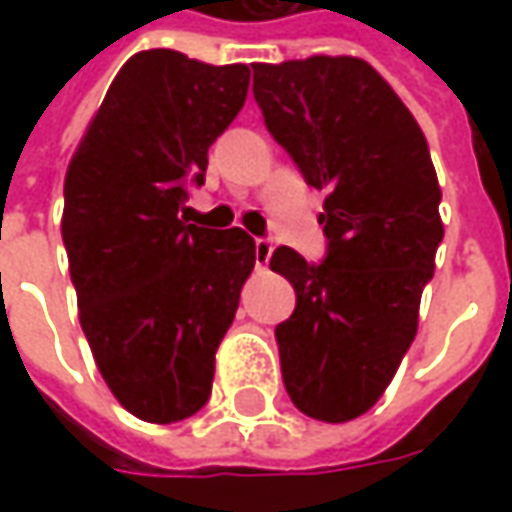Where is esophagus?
<instances>
[{
    "mask_svg": "<svg viewBox=\"0 0 512 512\" xmlns=\"http://www.w3.org/2000/svg\"><path fill=\"white\" fill-rule=\"evenodd\" d=\"M271 252H274V244H271L268 238H257V241H255L257 266H260V268L268 266V260H271Z\"/></svg>",
    "mask_w": 512,
    "mask_h": 512,
    "instance_id": "34e87169",
    "label": "esophagus"
}]
</instances>
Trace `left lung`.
<instances>
[{
  "instance_id": "1",
  "label": "left lung",
  "mask_w": 512,
  "mask_h": 512,
  "mask_svg": "<svg viewBox=\"0 0 512 512\" xmlns=\"http://www.w3.org/2000/svg\"><path fill=\"white\" fill-rule=\"evenodd\" d=\"M252 71L268 131L326 191V260L279 246L268 263L296 290L277 326L285 389L307 417L348 422L376 406L417 337L444 238L439 178L422 128L370 62L315 54Z\"/></svg>"
}]
</instances>
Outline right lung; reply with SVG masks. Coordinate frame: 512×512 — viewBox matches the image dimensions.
Wrapping results in <instances>:
<instances>
[{"label":"right lung","instance_id":"add662e5","mask_svg":"<svg viewBox=\"0 0 512 512\" xmlns=\"http://www.w3.org/2000/svg\"><path fill=\"white\" fill-rule=\"evenodd\" d=\"M246 90L241 62L139 51L65 172L62 241L79 323L117 403L153 425L208 403L216 348L255 268V238L241 227L205 230L180 216Z\"/></svg>","mask_w":512,"mask_h":512}]
</instances>
